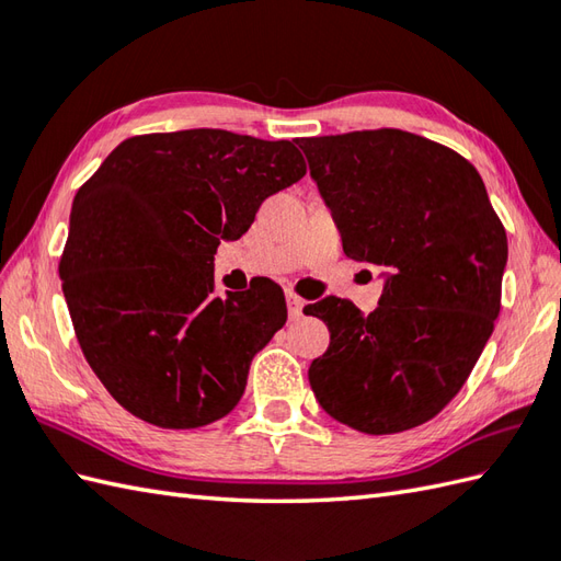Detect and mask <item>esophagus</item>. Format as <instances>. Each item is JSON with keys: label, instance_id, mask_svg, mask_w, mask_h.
Wrapping results in <instances>:
<instances>
[{"label": "esophagus", "instance_id": "34e87169", "mask_svg": "<svg viewBox=\"0 0 561 561\" xmlns=\"http://www.w3.org/2000/svg\"><path fill=\"white\" fill-rule=\"evenodd\" d=\"M306 301L301 299V296H296L294 291H287V308H289V316L291 318H299L301 311H304Z\"/></svg>", "mask_w": 561, "mask_h": 561}]
</instances>
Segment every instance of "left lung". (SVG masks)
Segmentation results:
<instances>
[{
	"label": "left lung",
	"instance_id": "obj_1",
	"mask_svg": "<svg viewBox=\"0 0 561 561\" xmlns=\"http://www.w3.org/2000/svg\"><path fill=\"white\" fill-rule=\"evenodd\" d=\"M342 236L344 255L383 267L374 313L323 299L330 347L308 380L330 416L398 434L458 396L502 308L504 224L474 165L402 129L299 139Z\"/></svg>",
	"mask_w": 561,
	"mask_h": 561
}]
</instances>
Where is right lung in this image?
<instances>
[{"label":"right lung","mask_w":561,"mask_h":561,"mask_svg":"<svg viewBox=\"0 0 561 561\" xmlns=\"http://www.w3.org/2000/svg\"><path fill=\"white\" fill-rule=\"evenodd\" d=\"M304 175L294 141L181 129L125 139L79 187L59 277L83 356L127 412L197 428L236 408L287 301L277 284L221 299L214 255Z\"/></svg>","instance_id":"obj_1"}]
</instances>
